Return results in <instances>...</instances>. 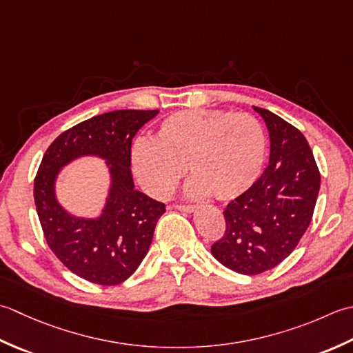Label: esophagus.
I'll use <instances>...</instances> for the list:
<instances>
[{"label":"esophagus","mask_w":353,"mask_h":353,"mask_svg":"<svg viewBox=\"0 0 353 353\" xmlns=\"http://www.w3.org/2000/svg\"><path fill=\"white\" fill-rule=\"evenodd\" d=\"M176 210H179V212H185V213H192V212H195L196 210V207L195 205H190V204H176V205H174Z\"/></svg>","instance_id":"esophagus-1"}]
</instances>
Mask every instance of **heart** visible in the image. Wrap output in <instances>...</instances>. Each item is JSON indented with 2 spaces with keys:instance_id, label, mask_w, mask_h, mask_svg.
Wrapping results in <instances>:
<instances>
[{
  "instance_id": "b5f03b06",
  "label": "heart",
  "mask_w": 353,
  "mask_h": 353,
  "mask_svg": "<svg viewBox=\"0 0 353 353\" xmlns=\"http://www.w3.org/2000/svg\"><path fill=\"white\" fill-rule=\"evenodd\" d=\"M267 139L250 114L222 110L178 111L164 119L155 140H139L132 166L149 195H172L185 166L193 178L187 193L232 201L253 187L262 174Z\"/></svg>"
}]
</instances>
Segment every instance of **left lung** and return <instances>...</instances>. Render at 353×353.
<instances>
[{"label": "left lung", "instance_id": "left-lung-1", "mask_svg": "<svg viewBox=\"0 0 353 353\" xmlns=\"http://www.w3.org/2000/svg\"><path fill=\"white\" fill-rule=\"evenodd\" d=\"M270 161L251 189L224 210L225 233L212 254L228 270L254 276L285 261L311 224L320 172L309 143L297 128L263 108Z\"/></svg>", "mask_w": 353, "mask_h": 353}]
</instances>
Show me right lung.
<instances>
[{
    "label": "right lung",
    "mask_w": 353,
    "mask_h": 353,
    "mask_svg": "<svg viewBox=\"0 0 353 353\" xmlns=\"http://www.w3.org/2000/svg\"><path fill=\"white\" fill-rule=\"evenodd\" d=\"M157 114V110L100 114L62 132L42 157L33 195L46 241L71 272L91 283L112 286L131 277L166 212L163 203L135 189L131 172L132 139ZM83 156L103 159L110 175L104 208L94 219L68 212L55 195L61 169Z\"/></svg>",
    "instance_id": "1"
}]
</instances>
